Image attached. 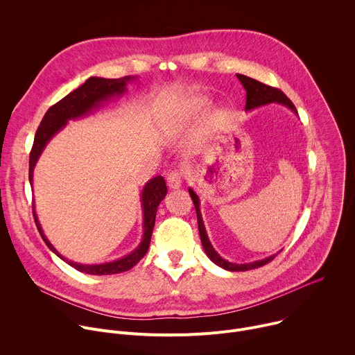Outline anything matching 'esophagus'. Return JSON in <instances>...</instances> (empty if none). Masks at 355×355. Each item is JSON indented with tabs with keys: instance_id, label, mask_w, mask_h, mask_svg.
<instances>
[{
	"instance_id": "1",
	"label": "esophagus",
	"mask_w": 355,
	"mask_h": 355,
	"mask_svg": "<svg viewBox=\"0 0 355 355\" xmlns=\"http://www.w3.org/2000/svg\"><path fill=\"white\" fill-rule=\"evenodd\" d=\"M167 185L170 189H178L182 185V174L180 171H171L167 177Z\"/></svg>"
}]
</instances>
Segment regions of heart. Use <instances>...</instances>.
<instances>
[{
    "label": "heart",
    "instance_id": "heart-1",
    "mask_svg": "<svg viewBox=\"0 0 355 355\" xmlns=\"http://www.w3.org/2000/svg\"><path fill=\"white\" fill-rule=\"evenodd\" d=\"M205 105H207V101H205L204 98H195V99L192 101V108H193L195 111H200Z\"/></svg>",
    "mask_w": 355,
    "mask_h": 355
}]
</instances>
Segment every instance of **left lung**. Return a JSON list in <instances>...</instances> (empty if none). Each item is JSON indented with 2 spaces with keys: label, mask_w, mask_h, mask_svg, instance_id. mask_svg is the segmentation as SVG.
<instances>
[{
  "label": "left lung",
  "mask_w": 355,
  "mask_h": 355,
  "mask_svg": "<svg viewBox=\"0 0 355 355\" xmlns=\"http://www.w3.org/2000/svg\"><path fill=\"white\" fill-rule=\"evenodd\" d=\"M236 76H237L239 81L241 83V85L245 89V111L247 112L275 103V104L285 105L295 115H297V111H296L295 105L291 103V99L281 89L270 87V85H266V84H263V83H260V81H257L254 78H250V77L243 76V74H236ZM188 191H189V195L192 198V202H193V205H195V211H196V216H198V229H199V236H200L202 247H204L207 256L209 257V260L212 263H215L216 266H219L220 268L227 270V271H247V270L261 267V266L270 263L271 260H274V257L278 254L279 251L275 252V254L270 256V257L263 259V260H256V261H252V263H244V264L230 263V261L222 259L219 256V252L214 248V245H212V243H211V240L208 237L204 220H202V214H200V208H199L200 207L199 196L195 193V191L191 187L188 188Z\"/></svg>",
  "instance_id": "left-lung-1"
}]
</instances>
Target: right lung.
<instances>
[{
  "mask_svg": "<svg viewBox=\"0 0 355 355\" xmlns=\"http://www.w3.org/2000/svg\"><path fill=\"white\" fill-rule=\"evenodd\" d=\"M137 76H126L122 78H103V77H89L81 87L77 89L71 91L69 95H66L63 99H60L58 104L53 107H50L47 112L44 114L32 146V151L29 155V182L31 187H33V170L35 166L42 156L44 147L47 143L53 139L56 133H59L71 119H78L83 116H87L91 114L94 110H98L101 105L107 101L121 96L126 92V85L132 81H135ZM167 195V185L166 181L162 175L155 177L148 180L140 195V202H141V211H143V236L139 243V245L130 251L129 254H126L122 259L110 261V263H103V264H81V263H74L64 256H62L60 252L53 247V244L47 240V237L43 233V229L39 223L37 215L35 212L33 207V216H35V223L37 226V230L46 243V245L52 250L55 254L66 261L69 266L76 268L80 272L89 274V275H112V274H119L130 270L135 267L144 256L148 250L150 245V239L151 233H153L155 222H156V214H157V207L160 205V202L166 198Z\"/></svg>",
  "mask_w": 355,
  "mask_h": 355,
  "instance_id": "add662e5",
  "label": "right lung"
}]
</instances>
